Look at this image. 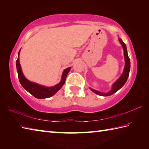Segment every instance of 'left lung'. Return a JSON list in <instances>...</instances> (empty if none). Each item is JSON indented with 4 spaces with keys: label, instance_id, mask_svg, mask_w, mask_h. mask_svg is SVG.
<instances>
[{
    "label": "left lung",
    "instance_id": "left-lung-1",
    "mask_svg": "<svg viewBox=\"0 0 149 149\" xmlns=\"http://www.w3.org/2000/svg\"><path fill=\"white\" fill-rule=\"evenodd\" d=\"M119 42L121 44L123 49V55H124V58H125V66H124V69H123V72L122 73V74L121 75L118 79L116 81V82L113 83V86H112V89L109 92L107 93H103V92H100V91H99L95 90H93V88H90V89L91 91H92L93 92L95 93H96L99 95L100 96H109L111 95H113V93H115L117 91L119 90L120 88H121L123 85L125 84L126 83V81L127 80V78L129 77V71H130V68H131V63H130V59H129V58L127 54V47H126L125 44L123 42V41L122 39L119 38L118 39Z\"/></svg>",
    "mask_w": 149,
    "mask_h": 149
}]
</instances>
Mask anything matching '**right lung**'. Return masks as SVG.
Masks as SVG:
<instances>
[{"label":"right lung","instance_id":"right-lung-1","mask_svg":"<svg viewBox=\"0 0 149 149\" xmlns=\"http://www.w3.org/2000/svg\"><path fill=\"white\" fill-rule=\"evenodd\" d=\"M20 50H19L18 54V59L17 60V70L18 72L19 81L25 90H26L28 92L31 93L34 97L37 99H45V98H49L53 96L54 95L61 89V87L64 85L65 83V80L66 76L70 72L71 67L66 68L63 72L61 80L60 83L58 84L55 85L54 86L52 87H46L42 86L35 83L29 81L28 79L25 77L23 74V72L22 71V68L20 64V61H19V54H20Z\"/></svg>","mask_w":149,"mask_h":149}]
</instances>
